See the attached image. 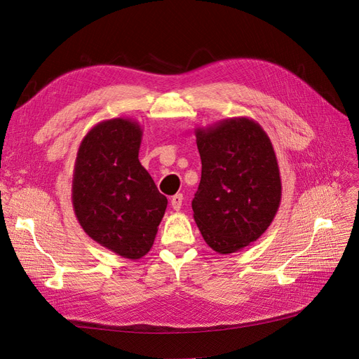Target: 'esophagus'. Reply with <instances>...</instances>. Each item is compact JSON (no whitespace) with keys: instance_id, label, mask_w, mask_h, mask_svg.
I'll list each match as a JSON object with an SVG mask.
<instances>
[{"instance_id":"obj_1","label":"esophagus","mask_w":359,"mask_h":359,"mask_svg":"<svg viewBox=\"0 0 359 359\" xmlns=\"http://www.w3.org/2000/svg\"><path fill=\"white\" fill-rule=\"evenodd\" d=\"M182 201H184V196L181 193H178V194L170 197V205H172V208L175 209V211H180L181 206H182Z\"/></svg>"}]
</instances>
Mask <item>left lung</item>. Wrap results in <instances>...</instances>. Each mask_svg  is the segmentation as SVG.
Instances as JSON below:
<instances>
[{"mask_svg":"<svg viewBox=\"0 0 359 359\" xmlns=\"http://www.w3.org/2000/svg\"><path fill=\"white\" fill-rule=\"evenodd\" d=\"M202 178L191 202L205 242L218 254L257 241L273 221L282 196L270 138L248 117L219 120L196 129Z\"/></svg>","mask_w":359,"mask_h":359,"instance_id":"1","label":"left lung"}]
</instances>
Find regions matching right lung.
<instances>
[{"label": "right lung", "instance_id": "right-lung-1", "mask_svg": "<svg viewBox=\"0 0 359 359\" xmlns=\"http://www.w3.org/2000/svg\"><path fill=\"white\" fill-rule=\"evenodd\" d=\"M142 128L109 118L83 138L72 174V206L81 229L104 248L138 259L151 250L168 199L138 154Z\"/></svg>", "mask_w": 359, "mask_h": 359}]
</instances>
